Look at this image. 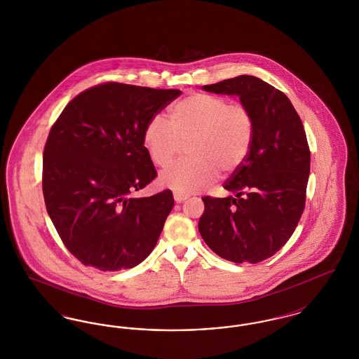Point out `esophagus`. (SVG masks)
<instances>
[{"mask_svg": "<svg viewBox=\"0 0 359 359\" xmlns=\"http://www.w3.org/2000/svg\"><path fill=\"white\" fill-rule=\"evenodd\" d=\"M188 198H189V195L184 194V192H180V191H175V192H173V199H175L176 203H182V202H184Z\"/></svg>", "mask_w": 359, "mask_h": 359, "instance_id": "esophagus-1", "label": "esophagus"}]
</instances>
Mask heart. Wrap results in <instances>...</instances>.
I'll use <instances>...</instances> for the list:
<instances>
[{
	"instance_id": "1",
	"label": "heart",
	"mask_w": 359,
	"mask_h": 359,
	"mask_svg": "<svg viewBox=\"0 0 359 359\" xmlns=\"http://www.w3.org/2000/svg\"><path fill=\"white\" fill-rule=\"evenodd\" d=\"M170 121L154 117L144 142L156 165L164 167L188 141L186 154L160 175V183L180 192H195L212 183L219 171L230 175L245 163L253 141L248 107L212 94H191L175 103Z\"/></svg>"
}]
</instances>
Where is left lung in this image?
<instances>
[{"instance_id":"left-lung-1","label":"left lung","mask_w":359,"mask_h":359,"mask_svg":"<svg viewBox=\"0 0 359 359\" xmlns=\"http://www.w3.org/2000/svg\"><path fill=\"white\" fill-rule=\"evenodd\" d=\"M203 90L238 95L253 118V141L245 163L223 184L227 198L203 196L199 233L227 261L257 264L290 238L306 205L311 152L303 122L288 97L252 75Z\"/></svg>"}]
</instances>
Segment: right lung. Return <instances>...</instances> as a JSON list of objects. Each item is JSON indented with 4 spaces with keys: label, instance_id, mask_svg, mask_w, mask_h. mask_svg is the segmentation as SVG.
<instances>
[{
    "label": "right lung",
    "instance_id": "right-lung-1",
    "mask_svg": "<svg viewBox=\"0 0 359 359\" xmlns=\"http://www.w3.org/2000/svg\"><path fill=\"white\" fill-rule=\"evenodd\" d=\"M182 94L107 82L76 95L52 125L43 154L47 212L69 253L100 271L130 269L154 250L173 207L171 189L130 194L157 172L144 130Z\"/></svg>",
    "mask_w": 359,
    "mask_h": 359
}]
</instances>
